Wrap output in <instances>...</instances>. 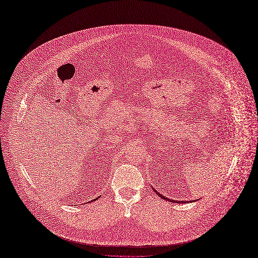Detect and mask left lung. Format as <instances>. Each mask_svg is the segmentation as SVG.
<instances>
[{
	"label": "left lung",
	"mask_w": 258,
	"mask_h": 258,
	"mask_svg": "<svg viewBox=\"0 0 258 258\" xmlns=\"http://www.w3.org/2000/svg\"><path fill=\"white\" fill-rule=\"evenodd\" d=\"M153 190L159 195V197L160 198H161V199H163V200H165V201H168V202H172V203H177V204H182V203H185V202H183V201H173V200H170V199H167V198H165L164 197V195H162V194H160L158 191H156L154 188H153Z\"/></svg>",
	"instance_id": "obj_1"
}]
</instances>
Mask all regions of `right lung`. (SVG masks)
I'll return each instance as SVG.
<instances>
[{
    "label": "right lung",
    "instance_id": "add662e5",
    "mask_svg": "<svg viewBox=\"0 0 258 258\" xmlns=\"http://www.w3.org/2000/svg\"><path fill=\"white\" fill-rule=\"evenodd\" d=\"M95 200H96V199H95ZM95 200H94V201H95Z\"/></svg>",
    "mask_w": 258,
    "mask_h": 258
}]
</instances>
